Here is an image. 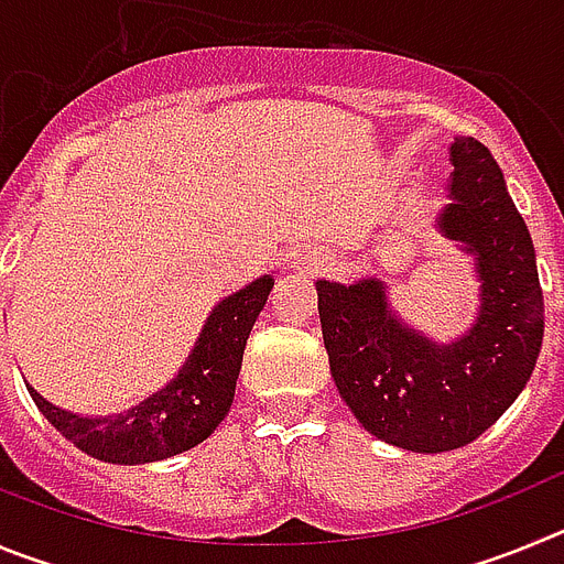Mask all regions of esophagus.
<instances>
[{
    "mask_svg": "<svg viewBox=\"0 0 564 564\" xmlns=\"http://www.w3.org/2000/svg\"><path fill=\"white\" fill-rule=\"evenodd\" d=\"M291 268L293 271H307V273H316L322 268V257L311 248H302V251H293L291 257Z\"/></svg>",
    "mask_w": 564,
    "mask_h": 564,
    "instance_id": "1",
    "label": "esophagus"
}]
</instances>
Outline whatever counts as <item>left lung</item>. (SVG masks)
<instances>
[{"label":"left lung","mask_w":564,"mask_h":564,"mask_svg":"<svg viewBox=\"0 0 564 564\" xmlns=\"http://www.w3.org/2000/svg\"><path fill=\"white\" fill-rule=\"evenodd\" d=\"M441 237L475 259L477 316L443 344L406 325L378 276L318 279V318L338 395L364 430L398 449H460L517 401L545 333L536 253L486 147L455 138Z\"/></svg>","instance_id":"8db88e82"}]
</instances>
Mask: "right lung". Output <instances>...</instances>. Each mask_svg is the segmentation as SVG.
<instances>
[{"label": "right lung", "mask_w": 564, "mask_h": 564, "mask_svg": "<svg viewBox=\"0 0 564 564\" xmlns=\"http://www.w3.org/2000/svg\"><path fill=\"white\" fill-rule=\"evenodd\" d=\"M271 288L273 276L265 273L217 302L177 376L129 410L78 415L50 403L28 383L30 398L69 443L96 460L138 466L194 449L231 410L246 341Z\"/></svg>", "instance_id": "1"}]
</instances>
